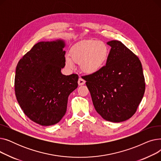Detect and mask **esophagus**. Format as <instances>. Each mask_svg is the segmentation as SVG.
I'll list each match as a JSON object with an SVG mask.
<instances>
[{
  "instance_id": "obj_1",
  "label": "esophagus",
  "mask_w": 161,
  "mask_h": 161,
  "mask_svg": "<svg viewBox=\"0 0 161 161\" xmlns=\"http://www.w3.org/2000/svg\"><path fill=\"white\" fill-rule=\"evenodd\" d=\"M78 85L79 86H83V85H84V84L86 83V81L84 80L83 79H82L81 78H80L79 80H78Z\"/></svg>"
}]
</instances>
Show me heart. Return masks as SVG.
Returning a JSON list of instances; mask_svg holds the SVG:
<instances>
[{
  "mask_svg": "<svg viewBox=\"0 0 161 161\" xmlns=\"http://www.w3.org/2000/svg\"><path fill=\"white\" fill-rule=\"evenodd\" d=\"M109 55L107 45L103 42L89 40L75 46L65 58L66 64L72 68L74 63H80L81 70L86 74L98 72L105 65Z\"/></svg>",
  "mask_w": 161,
  "mask_h": 161,
  "instance_id": "b5f03b06",
  "label": "heart"
}]
</instances>
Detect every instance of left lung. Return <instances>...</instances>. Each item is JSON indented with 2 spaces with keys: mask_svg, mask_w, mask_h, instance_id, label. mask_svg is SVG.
<instances>
[{
  "mask_svg": "<svg viewBox=\"0 0 161 161\" xmlns=\"http://www.w3.org/2000/svg\"><path fill=\"white\" fill-rule=\"evenodd\" d=\"M107 44L111 49L106 65L83 77L96 111L105 120L119 123L136 113L144 95L145 78L139 58L121 42Z\"/></svg>",
  "mask_w": 161,
  "mask_h": 161,
  "instance_id": "1",
  "label": "left lung"
}]
</instances>
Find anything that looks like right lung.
Listing matches in <instances>:
<instances>
[{
	"label": "right lung",
	"instance_id": "1",
	"mask_svg": "<svg viewBox=\"0 0 161 161\" xmlns=\"http://www.w3.org/2000/svg\"><path fill=\"white\" fill-rule=\"evenodd\" d=\"M64 42H40L20 59L16 66L15 93L31 120L50 126L65 115L68 98L78 87V75H65Z\"/></svg>",
	"mask_w": 161,
	"mask_h": 161
}]
</instances>
